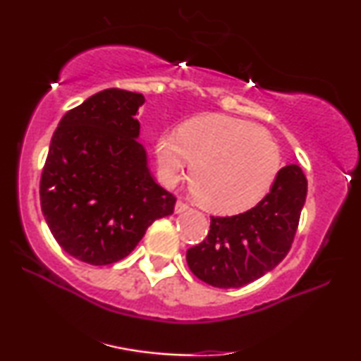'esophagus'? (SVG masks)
I'll return each mask as SVG.
<instances>
[{
	"label": "esophagus",
	"instance_id": "obj_1",
	"mask_svg": "<svg viewBox=\"0 0 361 361\" xmlns=\"http://www.w3.org/2000/svg\"><path fill=\"white\" fill-rule=\"evenodd\" d=\"M189 209H190V207L187 205L185 202L177 200V204H176V214H182V212H187Z\"/></svg>",
	"mask_w": 361,
	"mask_h": 361
}]
</instances>
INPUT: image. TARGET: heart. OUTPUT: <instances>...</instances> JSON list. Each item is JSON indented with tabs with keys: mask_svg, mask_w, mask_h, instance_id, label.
<instances>
[{
	"mask_svg": "<svg viewBox=\"0 0 361 361\" xmlns=\"http://www.w3.org/2000/svg\"><path fill=\"white\" fill-rule=\"evenodd\" d=\"M161 180L176 184L189 164L197 202L216 214H238L258 204L281 169V151L264 128L226 115L187 121L156 142Z\"/></svg>",
	"mask_w": 361,
	"mask_h": 361,
	"instance_id": "1",
	"label": "heart"
}]
</instances>
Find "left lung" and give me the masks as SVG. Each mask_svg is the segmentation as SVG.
I'll return each instance as SVG.
<instances>
[{
	"mask_svg": "<svg viewBox=\"0 0 361 361\" xmlns=\"http://www.w3.org/2000/svg\"><path fill=\"white\" fill-rule=\"evenodd\" d=\"M307 179L298 164L279 171L273 187L253 209L233 216H210V231L187 250L192 273L214 288H241L274 269L289 253Z\"/></svg>",
	"mask_w": 361,
	"mask_h": 361,
	"instance_id": "obj_1",
	"label": "left lung"
}]
</instances>
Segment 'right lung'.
Returning a JSON list of instances; mask_svg holds the SVG:
<instances>
[{
	"mask_svg": "<svg viewBox=\"0 0 361 361\" xmlns=\"http://www.w3.org/2000/svg\"><path fill=\"white\" fill-rule=\"evenodd\" d=\"M141 93L106 88L68 110L41 176V209L63 251L103 266L131 253L176 197L152 179L140 136Z\"/></svg>",
	"mask_w": 361,
	"mask_h": 361,
	"instance_id": "add662e5",
	"label": "right lung"
}]
</instances>
